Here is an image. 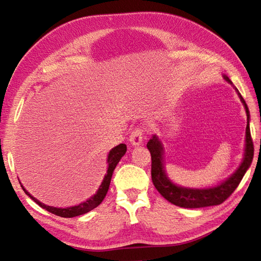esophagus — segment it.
<instances>
[{
	"label": "esophagus",
	"instance_id": "1",
	"mask_svg": "<svg viewBox=\"0 0 261 261\" xmlns=\"http://www.w3.org/2000/svg\"><path fill=\"white\" fill-rule=\"evenodd\" d=\"M143 129L141 126H138L136 129L131 132L130 138H129V141L132 146H139L142 143L143 141Z\"/></svg>",
	"mask_w": 261,
	"mask_h": 261
}]
</instances>
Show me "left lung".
I'll return each instance as SVG.
<instances>
[{"mask_svg": "<svg viewBox=\"0 0 261 261\" xmlns=\"http://www.w3.org/2000/svg\"><path fill=\"white\" fill-rule=\"evenodd\" d=\"M223 77L226 82L230 83V84L233 86L228 76L223 75ZM236 91L241 99L243 107L246 109L248 120V124L246 127L245 153H243L242 163L240 164L239 167H238V169L229 177V178H226L222 182H220V184L206 188H191L175 184V182H173L168 178V176L165 171L164 147L162 141L158 139V137L156 135L152 136L151 139L148 141L147 148L149 149V151H150L151 154L152 182L154 187L157 188V191L171 204L185 208H198L213 206V205H219L221 203H223L225 199L234 192L238 185L240 184L243 176H245L246 171L250 167L254 150L250 134V126H249L250 113H249V109L247 107L246 101L241 96V94L237 88Z\"/></svg>", "mask_w": 261, "mask_h": 261, "instance_id": "left-lung-1", "label": "left lung"}]
</instances>
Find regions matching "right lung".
<instances>
[{"mask_svg":"<svg viewBox=\"0 0 261 261\" xmlns=\"http://www.w3.org/2000/svg\"><path fill=\"white\" fill-rule=\"evenodd\" d=\"M126 152V146L124 143H120L119 146H116L114 148H112L110 150L109 154H108V170H107V174H105L104 178L102 184L99 185L97 192L94 194L92 197H90L87 199V201L83 202L79 205H75V206H70V207H54V206H49V205L43 204L41 202H39L36 197H33L31 194L28 192L25 188L22 186L23 188L24 193L27 194L28 196L30 198H32L33 201H35L39 206H41L42 208L47 210L48 212H50L53 214H56L58 216H62V218H74V216H79L82 214H85L87 212H90L93 208H95L96 206H98L99 204L102 203V201L104 199L105 195H107V193L109 191V187H110V182H111V178H112V175H113V171L116 167V165L119 164L120 159L124 156V153Z\"/></svg>","mask_w":261,"mask_h":261,"instance_id":"obj_1","label":"right lung"}]
</instances>
